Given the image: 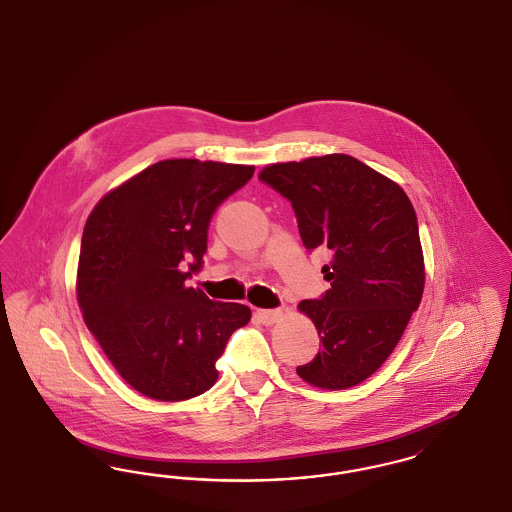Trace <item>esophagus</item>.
Wrapping results in <instances>:
<instances>
[{
	"mask_svg": "<svg viewBox=\"0 0 512 512\" xmlns=\"http://www.w3.org/2000/svg\"><path fill=\"white\" fill-rule=\"evenodd\" d=\"M257 317L265 324H274L278 318L282 317V309H257Z\"/></svg>",
	"mask_w": 512,
	"mask_h": 512,
	"instance_id": "obj_1",
	"label": "esophagus"
}]
</instances>
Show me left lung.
<instances>
[{"label": "left lung", "mask_w": 512, "mask_h": 512, "mask_svg": "<svg viewBox=\"0 0 512 512\" xmlns=\"http://www.w3.org/2000/svg\"><path fill=\"white\" fill-rule=\"evenodd\" d=\"M259 180L292 203L305 249H330V290L299 309L320 351L297 374L345 390L374 374L401 340L424 292L418 220L407 194L355 157L334 153L270 165Z\"/></svg>", "instance_id": "8db88e82"}]
</instances>
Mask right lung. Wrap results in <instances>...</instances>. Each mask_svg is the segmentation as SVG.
Instances as JSON below:
<instances>
[{"label": "right lung", "mask_w": 512, "mask_h": 512, "mask_svg": "<svg viewBox=\"0 0 512 512\" xmlns=\"http://www.w3.org/2000/svg\"><path fill=\"white\" fill-rule=\"evenodd\" d=\"M253 172L159 161L105 195L86 220L76 284L82 317L122 378L151 399L209 390L230 336L251 318L249 307L209 299L186 280L203 267L213 215Z\"/></svg>", "instance_id": "1"}]
</instances>
